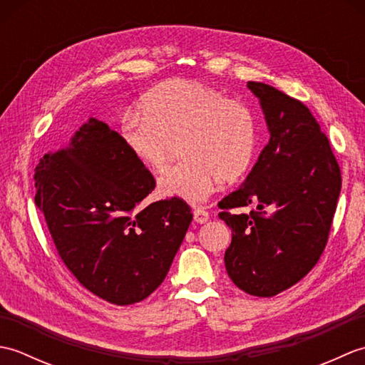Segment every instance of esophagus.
<instances>
[{"label": "esophagus", "mask_w": 365, "mask_h": 365, "mask_svg": "<svg viewBox=\"0 0 365 365\" xmlns=\"http://www.w3.org/2000/svg\"><path fill=\"white\" fill-rule=\"evenodd\" d=\"M192 216H195V221L199 224H205L210 220V215H208V212H205L204 208H196V210L192 212Z\"/></svg>", "instance_id": "obj_1"}]
</instances>
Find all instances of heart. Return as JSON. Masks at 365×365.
Listing matches in <instances>:
<instances>
[{
    "label": "heart",
    "instance_id": "obj_1",
    "mask_svg": "<svg viewBox=\"0 0 365 365\" xmlns=\"http://www.w3.org/2000/svg\"><path fill=\"white\" fill-rule=\"evenodd\" d=\"M141 111L128 113L120 133L131 155L160 173L180 144L185 161L158 178V192L188 204L212 195L220 178L242 177L254 160L255 120L250 108L200 83H163L143 98Z\"/></svg>",
    "mask_w": 365,
    "mask_h": 365
}]
</instances>
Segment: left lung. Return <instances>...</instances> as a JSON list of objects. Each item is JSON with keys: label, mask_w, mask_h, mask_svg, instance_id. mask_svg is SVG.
Wrapping results in <instances>:
<instances>
[{"label": "left lung", "mask_w": 365, "mask_h": 365, "mask_svg": "<svg viewBox=\"0 0 365 365\" xmlns=\"http://www.w3.org/2000/svg\"><path fill=\"white\" fill-rule=\"evenodd\" d=\"M269 141L245 183L224 197L220 218L232 229L227 274L254 297H274L301 281L327 246L342 187L328 138L309 108L265 83L250 81ZM255 205L257 212L230 214Z\"/></svg>", "instance_id": "8db88e82"}]
</instances>
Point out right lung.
I'll list each match as a JSON object with an SVG mask.
<instances>
[{
  "instance_id": "right-lung-1",
  "label": "right lung",
  "mask_w": 365,
  "mask_h": 365,
  "mask_svg": "<svg viewBox=\"0 0 365 365\" xmlns=\"http://www.w3.org/2000/svg\"><path fill=\"white\" fill-rule=\"evenodd\" d=\"M36 205L83 287L111 304L145 299L165 281L191 224L178 199L143 205L155 178L105 122L89 118L34 174Z\"/></svg>"
}]
</instances>
